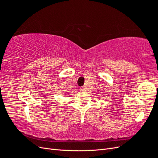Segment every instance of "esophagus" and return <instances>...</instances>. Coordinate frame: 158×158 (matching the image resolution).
Instances as JSON below:
<instances>
[{
    "label": "esophagus",
    "instance_id": "34e87169",
    "mask_svg": "<svg viewBox=\"0 0 158 158\" xmlns=\"http://www.w3.org/2000/svg\"><path fill=\"white\" fill-rule=\"evenodd\" d=\"M80 90L82 91V92H84V91H85V88L84 86L81 87V88H80Z\"/></svg>",
    "mask_w": 158,
    "mask_h": 158
}]
</instances>
